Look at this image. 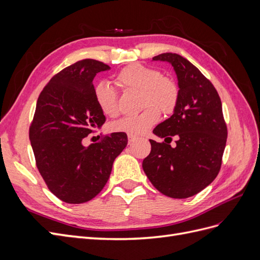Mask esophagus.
<instances>
[{"label":"esophagus","instance_id":"esophagus-1","mask_svg":"<svg viewBox=\"0 0 260 260\" xmlns=\"http://www.w3.org/2000/svg\"><path fill=\"white\" fill-rule=\"evenodd\" d=\"M138 138L135 136H128V141H129V144H132Z\"/></svg>","mask_w":260,"mask_h":260}]
</instances>
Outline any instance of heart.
I'll use <instances>...</instances> for the list:
<instances>
[{
    "label": "heart",
    "instance_id": "1",
    "mask_svg": "<svg viewBox=\"0 0 260 260\" xmlns=\"http://www.w3.org/2000/svg\"><path fill=\"white\" fill-rule=\"evenodd\" d=\"M121 89L140 92V105L142 113L122 117L111 124V130L123 132L129 136H140L158 121L159 111L171 114L179 101L177 83L154 68L141 64H131L121 69L115 78ZM94 99L101 112L105 116L114 117L118 114L117 95L111 85L101 82L94 88Z\"/></svg>",
    "mask_w": 260,
    "mask_h": 260
}]
</instances>
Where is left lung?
<instances>
[{"label": "left lung", "mask_w": 260, "mask_h": 260, "mask_svg": "<svg viewBox=\"0 0 260 260\" xmlns=\"http://www.w3.org/2000/svg\"><path fill=\"white\" fill-rule=\"evenodd\" d=\"M153 60L171 64L179 86L174 114L156 125L153 133L166 142L172 136L177 141L172 148L149 140L152 149L142 167L160 193L187 199L209 185L221 167L228 137L221 100L212 83L181 55L164 53Z\"/></svg>", "instance_id": "obj_1"}]
</instances>
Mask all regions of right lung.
<instances>
[{
	"mask_svg": "<svg viewBox=\"0 0 260 260\" xmlns=\"http://www.w3.org/2000/svg\"><path fill=\"white\" fill-rule=\"evenodd\" d=\"M109 69L95 59L77 61L55 75L37 102L29 130L37 167L49 190L68 204L95 198L128 144L123 132L111 133L89 146L82 143L106 120L94 99L93 79Z\"/></svg>",
	"mask_w": 260,
	"mask_h": 260,
	"instance_id": "add662e5",
	"label": "right lung"
}]
</instances>
